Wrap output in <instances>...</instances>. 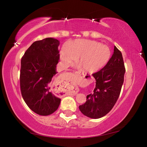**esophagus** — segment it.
I'll return each instance as SVG.
<instances>
[{
	"instance_id": "esophagus-1",
	"label": "esophagus",
	"mask_w": 147,
	"mask_h": 147,
	"mask_svg": "<svg viewBox=\"0 0 147 147\" xmlns=\"http://www.w3.org/2000/svg\"><path fill=\"white\" fill-rule=\"evenodd\" d=\"M77 75H79L81 77V78H84V74H81L80 73H76ZM77 93H78V88H73V91H72V93H73V94H76Z\"/></svg>"
}]
</instances>
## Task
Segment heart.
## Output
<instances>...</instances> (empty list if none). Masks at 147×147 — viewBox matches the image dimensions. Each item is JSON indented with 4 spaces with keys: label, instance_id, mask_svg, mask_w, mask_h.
Wrapping results in <instances>:
<instances>
[{
    "label": "heart",
    "instance_id": "obj_1",
    "mask_svg": "<svg viewBox=\"0 0 147 147\" xmlns=\"http://www.w3.org/2000/svg\"><path fill=\"white\" fill-rule=\"evenodd\" d=\"M111 56L108 46L95 41L77 39L61 49L60 58L66 67L71 66L80 57V66L88 73H95L108 63Z\"/></svg>",
    "mask_w": 147,
    "mask_h": 147
}]
</instances>
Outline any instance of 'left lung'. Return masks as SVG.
<instances>
[{"label":"left lung","mask_w":147,"mask_h":147,"mask_svg":"<svg viewBox=\"0 0 147 147\" xmlns=\"http://www.w3.org/2000/svg\"><path fill=\"white\" fill-rule=\"evenodd\" d=\"M125 71L122 53L115 46L108 63L93 74L96 80L95 88L93 93L87 95L86 103L79 106L84 115L98 119L111 110L120 94Z\"/></svg>","instance_id":"1"}]
</instances>
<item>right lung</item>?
I'll return each instance as SVG.
<instances>
[{
  "label": "right lung",
  "mask_w": 147,
  "mask_h": 147,
  "mask_svg": "<svg viewBox=\"0 0 147 147\" xmlns=\"http://www.w3.org/2000/svg\"><path fill=\"white\" fill-rule=\"evenodd\" d=\"M59 45L58 39L52 38L36 41L21 58L20 87L22 96L30 109L40 115L53 113L61 102L51 89L52 78L58 73Z\"/></svg>",
  "instance_id": "1"
}]
</instances>
